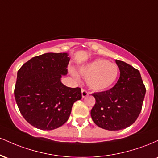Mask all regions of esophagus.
Wrapping results in <instances>:
<instances>
[{"instance_id": "1", "label": "esophagus", "mask_w": 158, "mask_h": 158, "mask_svg": "<svg viewBox=\"0 0 158 158\" xmlns=\"http://www.w3.org/2000/svg\"><path fill=\"white\" fill-rule=\"evenodd\" d=\"M87 96H88V92L84 89L81 90V97H82V98L86 97Z\"/></svg>"}]
</instances>
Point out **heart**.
I'll return each mask as SVG.
<instances>
[{
    "label": "heart",
    "mask_w": 158,
    "mask_h": 158,
    "mask_svg": "<svg viewBox=\"0 0 158 158\" xmlns=\"http://www.w3.org/2000/svg\"><path fill=\"white\" fill-rule=\"evenodd\" d=\"M71 73L76 79L79 78L75 71L71 70ZM79 73L86 78L87 85L90 89L101 91L114 85L118 77L119 68L115 63L98 59L81 66Z\"/></svg>",
    "instance_id": "obj_1"
}]
</instances>
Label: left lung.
Returning a JSON list of instances; mask_svg holds the SVG:
<instances>
[{
    "label": "left lung",
    "instance_id": "1",
    "mask_svg": "<svg viewBox=\"0 0 158 158\" xmlns=\"http://www.w3.org/2000/svg\"><path fill=\"white\" fill-rule=\"evenodd\" d=\"M120 76L113 88L92 94L96 103L90 111L97 126L108 131L130 126L138 117L146 94L139 71L123 61L117 60Z\"/></svg>",
    "mask_w": 158,
    "mask_h": 158
}]
</instances>
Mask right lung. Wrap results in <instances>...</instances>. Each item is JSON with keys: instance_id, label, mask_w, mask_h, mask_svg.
Returning <instances> with one entry per match:
<instances>
[{"instance_id": "1", "label": "right lung", "mask_w": 158, "mask_h": 158, "mask_svg": "<svg viewBox=\"0 0 158 158\" xmlns=\"http://www.w3.org/2000/svg\"><path fill=\"white\" fill-rule=\"evenodd\" d=\"M67 52H48L32 58L19 69L15 98L20 112L32 126L53 130L68 121L72 106L81 98L80 88L61 81L68 73Z\"/></svg>"}]
</instances>
